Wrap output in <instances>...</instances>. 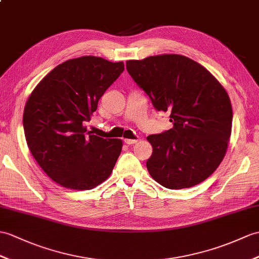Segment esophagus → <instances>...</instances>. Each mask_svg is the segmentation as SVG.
Returning <instances> with one entry per match:
<instances>
[{
    "label": "esophagus",
    "instance_id": "obj_1",
    "mask_svg": "<svg viewBox=\"0 0 259 259\" xmlns=\"http://www.w3.org/2000/svg\"><path fill=\"white\" fill-rule=\"evenodd\" d=\"M137 142H138L137 139H124V143L129 144V146H131V144H135Z\"/></svg>",
    "mask_w": 259,
    "mask_h": 259
}]
</instances>
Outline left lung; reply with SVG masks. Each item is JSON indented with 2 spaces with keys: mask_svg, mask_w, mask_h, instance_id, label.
I'll return each mask as SVG.
<instances>
[{
  "mask_svg": "<svg viewBox=\"0 0 259 259\" xmlns=\"http://www.w3.org/2000/svg\"><path fill=\"white\" fill-rule=\"evenodd\" d=\"M125 67L173 122L172 129L147 138L153 148L150 176L170 190L203 182L218 169L231 137L233 110L224 87L202 65L176 54L128 61Z\"/></svg>",
  "mask_w": 259,
  "mask_h": 259,
  "instance_id": "left-lung-1",
  "label": "left lung"
}]
</instances>
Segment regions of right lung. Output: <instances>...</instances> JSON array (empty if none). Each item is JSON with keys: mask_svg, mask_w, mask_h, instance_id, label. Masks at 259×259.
Segmentation results:
<instances>
[{"mask_svg": "<svg viewBox=\"0 0 259 259\" xmlns=\"http://www.w3.org/2000/svg\"><path fill=\"white\" fill-rule=\"evenodd\" d=\"M124 69L83 56L56 66L35 87L23 127L34 159L53 181L71 190H92L109 178L121 152L120 139L92 135L83 124Z\"/></svg>", "mask_w": 259, "mask_h": 259, "instance_id": "obj_1", "label": "right lung"}]
</instances>
